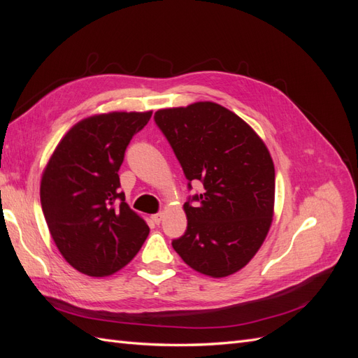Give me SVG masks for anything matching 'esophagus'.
<instances>
[{
	"mask_svg": "<svg viewBox=\"0 0 358 358\" xmlns=\"http://www.w3.org/2000/svg\"><path fill=\"white\" fill-rule=\"evenodd\" d=\"M150 220H152L155 224H159L161 220H162V213H154V215H150Z\"/></svg>",
	"mask_w": 358,
	"mask_h": 358,
	"instance_id": "esophagus-1",
	"label": "esophagus"
}]
</instances>
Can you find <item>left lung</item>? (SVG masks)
I'll return each instance as SVG.
<instances>
[{
  "mask_svg": "<svg viewBox=\"0 0 358 358\" xmlns=\"http://www.w3.org/2000/svg\"><path fill=\"white\" fill-rule=\"evenodd\" d=\"M187 179L200 180L199 204H183L188 227L173 249L191 268L225 278L262 248L273 221L275 166L242 117L212 101L155 112ZM191 187V185H189Z\"/></svg>",
  "mask_w": 358,
  "mask_h": 358,
  "instance_id": "obj_1",
  "label": "left lung"
}]
</instances>
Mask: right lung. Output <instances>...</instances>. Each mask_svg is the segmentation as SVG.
Here are the masks:
<instances>
[{"label":"right lung","mask_w":358,"mask_h":358,"mask_svg":"<svg viewBox=\"0 0 358 358\" xmlns=\"http://www.w3.org/2000/svg\"><path fill=\"white\" fill-rule=\"evenodd\" d=\"M150 116L152 110L85 117L61 138L43 170L40 200L50 236L64 259L83 275L119 272L149 234L146 221L119 191L117 170L129 140Z\"/></svg>","instance_id":"add662e5"}]
</instances>
